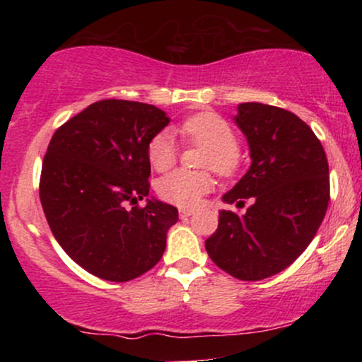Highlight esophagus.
<instances>
[{
	"label": "esophagus",
	"mask_w": 362,
	"mask_h": 362,
	"mask_svg": "<svg viewBox=\"0 0 362 362\" xmlns=\"http://www.w3.org/2000/svg\"><path fill=\"white\" fill-rule=\"evenodd\" d=\"M192 213H194V209H185V207H180V209H178V214H180L182 219L189 218V216H192Z\"/></svg>",
	"instance_id": "34e87169"
}]
</instances>
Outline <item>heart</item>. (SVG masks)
<instances>
[{"label":"heart","mask_w":362,"mask_h":362,"mask_svg":"<svg viewBox=\"0 0 362 362\" xmlns=\"http://www.w3.org/2000/svg\"><path fill=\"white\" fill-rule=\"evenodd\" d=\"M182 132L192 143L206 148L201 167L214 170L219 175H231L240 167V153L236 149V134L233 127L221 115L213 112L197 114L185 120ZM178 156L175 136L172 131L158 132L149 141L148 158L151 167L158 172L172 168ZM214 180L209 173H195L175 170L158 182V194L163 201L178 207H194L213 189Z\"/></svg>","instance_id":"b5f03b06"}]
</instances>
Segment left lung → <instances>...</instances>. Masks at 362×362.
<instances>
[{"mask_svg": "<svg viewBox=\"0 0 362 362\" xmlns=\"http://www.w3.org/2000/svg\"><path fill=\"white\" fill-rule=\"evenodd\" d=\"M233 120L252 163L223 202L243 206L252 199V206L243 216L219 211L206 250L236 279L260 281L289 267L317 235L330 201L327 155L308 124L289 110L247 102Z\"/></svg>", "mask_w": 362, "mask_h": 362, "instance_id": "left-lung-1", "label": "left lung"}]
</instances>
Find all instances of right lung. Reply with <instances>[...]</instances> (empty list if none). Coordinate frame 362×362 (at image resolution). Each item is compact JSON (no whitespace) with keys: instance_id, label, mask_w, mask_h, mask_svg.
<instances>
[{"instance_id":"obj_1","label":"right lung","mask_w":362,"mask_h":362,"mask_svg":"<svg viewBox=\"0 0 362 362\" xmlns=\"http://www.w3.org/2000/svg\"><path fill=\"white\" fill-rule=\"evenodd\" d=\"M170 124L148 103L102 100L54 132L44 156L40 202L54 238L86 272L126 282L160 262L177 207L148 197V146Z\"/></svg>"}]
</instances>
